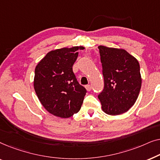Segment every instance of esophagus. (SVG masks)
I'll return each mask as SVG.
<instances>
[{"label": "esophagus", "mask_w": 160, "mask_h": 160, "mask_svg": "<svg viewBox=\"0 0 160 160\" xmlns=\"http://www.w3.org/2000/svg\"><path fill=\"white\" fill-rule=\"evenodd\" d=\"M85 88H86V89L88 92H89V91H91V89H92V87H91V86L90 85H86V86H85Z\"/></svg>", "instance_id": "34e87169"}]
</instances>
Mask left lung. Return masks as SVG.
Returning a JSON list of instances; mask_svg holds the SVG:
<instances>
[{"mask_svg":"<svg viewBox=\"0 0 160 160\" xmlns=\"http://www.w3.org/2000/svg\"><path fill=\"white\" fill-rule=\"evenodd\" d=\"M104 78V89L98 95L102 110L108 115L128 111L138 97L141 87L140 65L123 49L98 47Z\"/></svg>","mask_w":160,"mask_h":160,"instance_id":"1","label":"left lung"}]
</instances>
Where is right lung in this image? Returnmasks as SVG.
<instances>
[{
    "instance_id": "add662e5",
    "label": "right lung",
    "mask_w": 160,
    "mask_h": 160,
    "mask_svg": "<svg viewBox=\"0 0 160 160\" xmlns=\"http://www.w3.org/2000/svg\"><path fill=\"white\" fill-rule=\"evenodd\" d=\"M84 47L62 48L48 52L36 65L33 86L48 112L69 118L79 111L87 90L78 84L73 65Z\"/></svg>"
}]
</instances>
